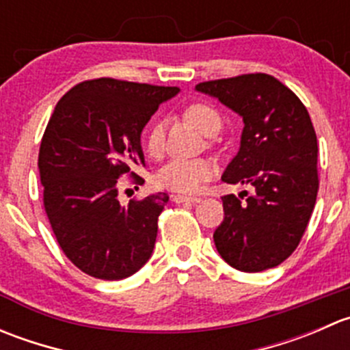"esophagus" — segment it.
<instances>
[{
	"label": "esophagus",
	"instance_id": "1",
	"mask_svg": "<svg viewBox=\"0 0 350 350\" xmlns=\"http://www.w3.org/2000/svg\"><path fill=\"white\" fill-rule=\"evenodd\" d=\"M174 203H200V196H186V195H172Z\"/></svg>",
	"mask_w": 350,
	"mask_h": 350
}]
</instances>
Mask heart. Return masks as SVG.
Here are the masks:
<instances>
[{
	"label": "heart",
	"instance_id": "obj_1",
	"mask_svg": "<svg viewBox=\"0 0 350 350\" xmlns=\"http://www.w3.org/2000/svg\"><path fill=\"white\" fill-rule=\"evenodd\" d=\"M186 122L191 123L203 135L213 137L221 130V116L213 107L206 103H191L183 111ZM146 152L150 157H159L164 150V129L162 123L154 122L147 129L146 140H144ZM217 174V165L210 159H193V161H176L167 162L155 176V183L161 188L169 191L181 193V195H193L198 193L208 181Z\"/></svg>",
	"mask_w": 350,
	"mask_h": 350
}]
</instances>
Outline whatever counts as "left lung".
Returning <instances> with one entry per match:
<instances>
[{
	"instance_id": "left-lung-1",
	"label": "left lung",
	"mask_w": 350,
	"mask_h": 350,
	"mask_svg": "<svg viewBox=\"0 0 350 350\" xmlns=\"http://www.w3.org/2000/svg\"><path fill=\"white\" fill-rule=\"evenodd\" d=\"M196 90L242 116L241 150L221 179L254 186L243 203L235 195L221 198L225 218L213 234L218 254L243 273L280 266L301 241L319 193V146L308 109L264 72L204 81Z\"/></svg>"
}]
</instances>
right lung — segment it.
<instances>
[{
  "mask_svg": "<svg viewBox=\"0 0 350 350\" xmlns=\"http://www.w3.org/2000/svg\"><path fill=\"white\" fill-rule=\"evenodd\" d=\"M176 86L98 77L59 100L38 152L44 208L67 259L105 281L132 276L152 256L169 196L118 201L120 178L146 165L140 133Z\"/></svg>",
  "mask_w": 350,
  "mask_h": 350,
  "instance_id": "obj_1",
  "label": "right lung"
}]
</instances>
